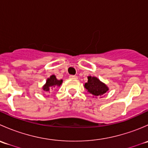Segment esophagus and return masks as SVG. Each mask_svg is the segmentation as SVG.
Instances as JSON below:
<instances>
[{
    "instance_id": "obj_1",
    "label": "esophagus",
    "mask_w": 148,
    "mask_h": 148,
    "mask_svg": "<svg viewBox=\"0 0 148 148\" xmlns=\"http://www.w3.org/2000/svg\"><path fill=\"white\" fill-rule=\"evenodd\" d=\"M69 78L71 79H77L78 77H77V76H74V75H71L69 76Z\"/></svg>"
}]
</instances>
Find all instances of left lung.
<instances>
[{"mask_svg":"<svg viewBox=\"0 0 148 148\" xmlns=\"http://www.w3.org/2000/svg\"><path fill=\"white\" fill-rule=\"evenodd\" d=\"M87 78L88 82L84 84V87L86 88L87 92L94 97L102 96L109 90L107 85L102 82L97 77L89 76Z\"/></svg>","mask_w":148,"mask_h":148,"instance_id":"left-lung-1","label":"left lung"}]
</instances>
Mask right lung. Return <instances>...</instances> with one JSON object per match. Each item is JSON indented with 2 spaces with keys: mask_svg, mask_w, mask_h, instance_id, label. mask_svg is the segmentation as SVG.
Masks as SVG:
<instances>
[{
  "mask_svg": "<svg viewBox=\"0 0 148 148\" xmlns=\"http://www.w3.org/2000/svg\"><path fill=\"white\" fill-rule=\"evenodd\" d=\"M62 82H63L62 79H57L55 75H51L49 78L47 79L46 84L43 86V89L46 92H51L56 86H60L62 84Z\"/></svg>",
  "mask_w": 148,
  "mask_h": 148,
  "instance_id": "right-lung-1",
  "label": "right lung"
}]
</instances>
